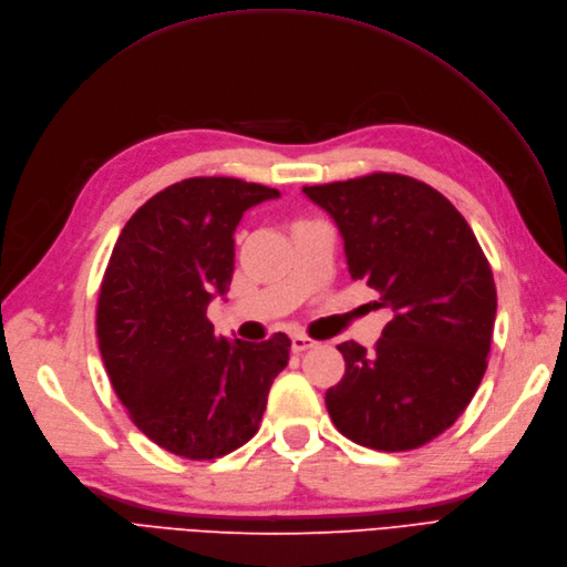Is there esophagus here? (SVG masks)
<instances>
[{"mask_svg":"<svg viewBox=\"0 0 567 567\" xmlns=\"http://www.w3.org/2000/svg\"><path fill=\"white\" fill-rule=\"evenodd\" d=\"M290 347H292V351H296V353H302V351L316 347V342H313V339H309L307 334H292Z\"/></svg>","mask_w":567,"mask_h":567,"instance_id":"esophagus-1","label":"esophagus"}]
</instances>
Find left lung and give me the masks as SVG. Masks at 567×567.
I'll list each match as a JSON object with an SVG mask.
<instances>
[{"label":"left lung","instance_id":"1","mask_svg":"<svg viewBox=\"0 0 567 567\" xmlns=\"http://www.w3.org/2000/svg\"><path fill=\"white\" fill-rule=\"evenodd\" d=\"M302 193L344 241L351 279L379 290L391 321L374 351L344 342V379L326 393L339 433L377 451L435 440L477 393L495 323L482 246L451 202L423 181L370 174Z\"/></svg>","mask_w":567,"mask_h":567}]
</instances>
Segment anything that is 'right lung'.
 Instances as JSON below:
<instances>
[{"mask_svg": "<svg viewBox=\"0 0 567 567\" xmlns=\"http://www.w3.org/2000/svg\"><path fill=\"white\" fill-rule=\"evenodd\" d=\"M281 193L199 176L153 195L123 228L97 302V339L113 391L142 433L176 456L220 458L251 440L290 339L216 337L212 300L235 271V230Z\"/></svg>", "mask_w": 567, "mask_h": 567, "instance_id": "add662e5", "label": "right lung"}]
</instances>
